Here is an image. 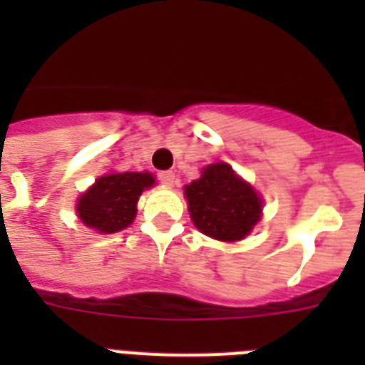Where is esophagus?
<instances>
[{"instance_id":"obj_1","label":"esophagus","mask_w":365,"mask_h":365,"mask_svg":"<svg viewBox=\"0 0 365 365\" xmlns=\"http://www.w3.org/2000/svg\"><path fill=\"white\" fill-rule=\"evenodd\" d=\"M159 180L163 185H166V187H172L174 183H176V174L170 170H166V172H160L159 174Z\"/></svg>"}]
</instances>
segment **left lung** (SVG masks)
<instances>
[{
  "label": "left lung",
  "mask_w": 365,
  "mask_h": 365,
  "mask_svg": "<svg viewBox=\"0 0 365 365\" xmlns=\"http://www.w3.org/2000/svg\"><path fill=\"white\" fill-rule=\"evenodd\" d=\"M195 227L212 239L242 240L261 217V199L225 163L206 166L185 187Z\"/></svg>",
  "instance_id": "left-lung-1"
}]
</instances>
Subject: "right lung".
<instances>
[{"label":"right lung","instance_id":"add662e5","mask_svg":"<svg viewBox=\"0 0 365 365\" xmlns=\"http://www.w3.org/2000/svg\"><path fill=\"white\" fill-rule=\"evenodd\" d=\"M153 183L149 172H123L98 178L79 199L77 216L87 227L100 233H117L130 225L140 195Z\"/></svg>","mask_w":365,"mask_h":365}]
</instances>
